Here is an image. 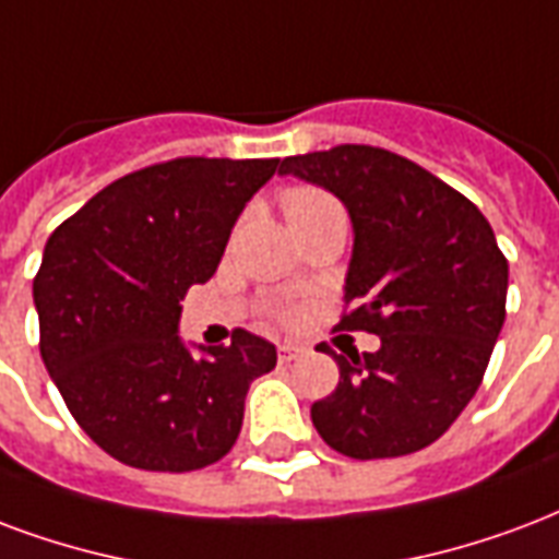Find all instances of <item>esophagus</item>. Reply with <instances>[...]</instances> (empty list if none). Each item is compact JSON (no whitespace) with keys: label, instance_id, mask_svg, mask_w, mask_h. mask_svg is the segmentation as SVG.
Instances as JSON below:
<instances>
[{"label":"esophagus","instance_id":"34e87169","mask_svg":"<svg viewBox=\"0 0 559 559\" xmlns=\"http://www.w3.org/2000/svg\"><path fill=\"white\" fill-rule=\"evenodd\" d=\"M308 353L301 343H281L278 346V361L281 364H290V361H299L301 355Z\"/></svg>","mask_w":559,"mask_h":559}]
</instances>
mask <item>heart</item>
<instances>
[{
	"label": "heart",
	"mask_w": 559,
	"mask_h": 559,
	"mask_svg": "<svg viewBox=\"0 0 559 559\" xmlns=\"http://www.w3.org/2000/svg\"><path fill=\"white\" fill-rule=\"evenodd\" d=\"M329 206H337L332 195H325L320 189H308V186H301V189H293L284 195V216L290 225L301 222V218L313 216V213H320V210H329Z\"/></svg>",
	"instance_id": "heart-1"
}]
</instances>
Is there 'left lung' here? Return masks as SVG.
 <instances>
[{
	"label": "left lung",
	"instance_id": "8db88e82",
	"mask_svg": "<svg viewBox=\"0 0 559 559\" xmlns=\"http://www.w3.org/2000/svg\"><path fill=\"white\" fill-rule=\"evenodd\" d=\"M296 175L341 198L355 230L341 317L379 334L376 353L337 355L341 382L311 406L322 441L349 459L429 448L477 394L507 317L510 266L495 230L453 186L370 144L287 156Z\"/></svg>",
	"mask_w": 559,
	"mask_h": 559
}]
</instances>
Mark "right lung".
<instances>
[{"mask_svg":"<svg viewBox=\"0 0 559 559\" xmlns=\"http://www.w3.org/2000/svg\"><path fill=\"white\" fill-rule=\"evenodd\" d=\"M278 159L180 156L121 177L64 218L35 275L40 358L88 438L123 465L198 471L234 448L248 384L278 355L237 329L192 355L180 299L213 278L230 227Z\"/></svg>","mask_w":559,"mask_h":559,"instance_id":"obj_1","label":"right lung"}]
</instances>
